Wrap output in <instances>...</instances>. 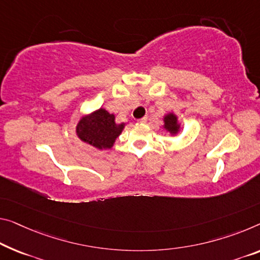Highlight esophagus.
<instances>
[{"mask_svg":"<svg viewBox=\"0 0 260 260\" xmlns=\"http://www.w3.org/2000/svg\"><path fill=\"white\" fill-rule=\"evenodd\" d=\"M147 121V117L145 116V117H143V118H139V119H137V122L138 123H145Z\"/></svg>","mask_w":260,"mask_h":260,"instance_id":"obj_1","label":"esophagus"}]
</instances>
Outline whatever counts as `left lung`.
Instances as JSON below:
<instances>
[{
	"label": "left lung",
	"instance_id": "8db88e82",
	"mask_svg": "<svg viewBox=\"0 0 260 260\" xmlns=\"http://www.w3.org/2000/svg\"><path fill=\"white\" fill-rule=\"evenodd\" d=\"M165 129L171 134H177L179 131V125L177 123V116L173 114H169L165 117Z\"/></svg>",
	"mask_w": 260,
	"mask_h": 260
}]
</instances>
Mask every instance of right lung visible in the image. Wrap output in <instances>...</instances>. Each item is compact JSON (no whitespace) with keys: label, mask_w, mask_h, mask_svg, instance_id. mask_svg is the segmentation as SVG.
Listing matches in <instances>:
<instances>
[{"label":"right lung","mask_w":260,"mask_h":260,"mask_svg":"<svg viewBox=\"0 0 260 260\" xmlns=\"http://www.w3.org/2000/svg\"><path fill=\"white\" fill-rule=\"evenodd\" d=\"M124 124H116L115 116L105 109H99L89 116L80 119L77 134L81 141L98 149H110L121 135Z\"/></svg>","instance_id":"1"}]
</instances>
